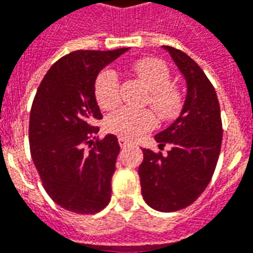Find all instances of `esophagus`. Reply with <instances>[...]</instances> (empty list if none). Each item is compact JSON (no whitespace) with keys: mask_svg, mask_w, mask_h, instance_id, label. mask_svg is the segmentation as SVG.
Wrapping results in <instances>:
<instances>
[{"mask_svg":"<svg viewBox=\"0 0 253 253\" xmlns=\"http://www.w3.org/2000/svg\"><path fill=\"white\" fill-rule=\"evenodd\" d=\"M128 144H130V141L126 140V138H122V137H120V138H119V145H120V147H122V148H125V147H127Z\"/></svg>","mask_w":253,"mask_h":253,"instance_id":"esophagus-1","label":"esophagus"}]
</instances>
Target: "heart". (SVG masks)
Here are the masks:
<instances>
[{
  "instance_id": "1",
  "label": "heart",
  "mask_w": 253,
  "mask_h": 253,
  "mask_svg": "<svg viewBox=\"0 0 253 253\" xmlns=\"http://www.w3.org/2000/svg\"><path fill=\"white\" fill-rule=\"evenodd\" d=\"M134 72L149 90L147 104L158 116L168 119L174 116L180 108V97L170 85V72L159 59L147 58L134 65ZM95 98L102 109H112L119 104L120 82L113 69H105L95 80ZM106 128L122 138H137L155 127V118L149 111H133L120 108L111 113L106 122Z\"/></svg>"
}]
</instances>
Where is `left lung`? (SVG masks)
<instances>
[{"mask_svg": "<svg viewBox=\"0 0 253 253\" xmlns=\"http://www.w3.org/2000/svg\"><path fill=\"white\" fill-rule=\"evenodd\" d=\"M187 83L183 109L171 125L155 135L166 155L142 149L138 168L141 194L152 209L174 212L187 208L209 184L223 138L220 105L212 83L198 63L183 51L163 45Z\"/></svg>", "mask_w": 253, "mask_h": 253, "instance_id": "obj_1", "label": "left lung"}]
</instances>
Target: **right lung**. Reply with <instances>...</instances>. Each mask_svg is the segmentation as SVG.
<instances>
[{"mask_svg": "<svg viewBox=\"0 0 253 253\" xmlns=\"http://www.w3.org/2000/svg\"><path fill=\"white\" fill-rule=\"evenodd\" d=\"M75 51L49 68L33 101L29 142L34 166L55 204L75 213L92 214L111 201L112 176L119 155L116 135L98 133L102 113L95 99V79L102 69L126 52ZM95 138V137H94Z\"/></svg>", "mask_w": 253, "mask_h": 253, "instance_id": "obj_1", "label": "right lung"}]
</instances>
